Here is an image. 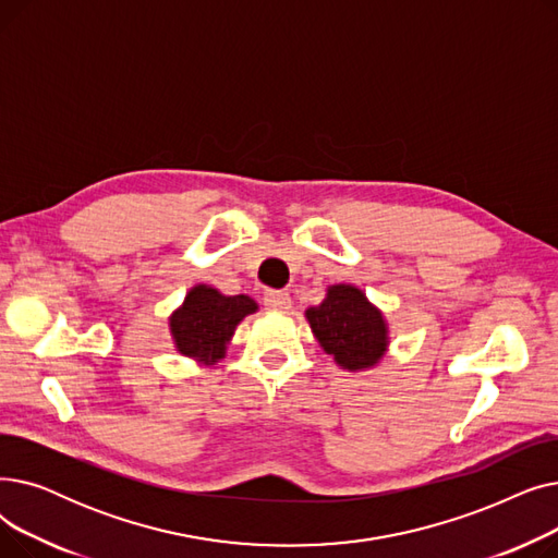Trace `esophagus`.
<instances>
[{
	"mask_svg": "<svg viewBox=\"0 0 558 558\" xmlns=\"http://www.w3.org/2000/svg\"><path fill=\"white\" fill-rule=\"evenodd\" d=\"M262 301H264V307L271 312H287L291 307V299L287 291H278V289H269Z\"/></svg>",
	"mask_w": 558,
	"mask_h": 558,
	"instance_id": "1",
	"label": "esophagus"
}]
</instances>
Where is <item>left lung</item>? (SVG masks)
Returning a JSON list of instances; mask_svg holds the SVG:
<instances>
[{"label":"left lung","mask_w":558,"mask_h":558,"mask_svg":"<svg viewBox=\"0 0 558 558\" xmlns=\"http://www.w3.org/2000/svg\"><path fill=\"white\" fill-rule=\"evenodd\" d=\"M328 355L345 371L377 366L389 348L387 320L355 284H330L324 303L305 312Z\"/></svg>","instance_id":"obj_1"}]
</instances>
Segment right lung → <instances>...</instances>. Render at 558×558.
Segmentation results:
<instances>
[{
	"label": "right lung",
	"instance_id": "right-lung-1",
	"mask_svg": "<svg viewBox=\"0 0 558 558\" xmlns=\"http://www.w3.org/2000/svg\"><path fill=\"white\" fill-rule=\"evenodd\" d=\"M257 312L251 296H223L219 289L196 284L187 291L183 305L169 316V330L181 355L210 366L223 360L234 328Z\"/></svg>",
	"mask_w": 558,
	"mask_h": 558
}]
</instances>
